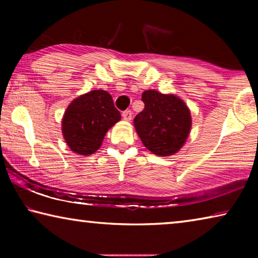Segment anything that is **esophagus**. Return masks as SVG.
<instances>
[{
    "mask_svg": "<svg viewBox=\"0 0 258 258\" xmlns=\"http://www.w3.org/2000/svg\"><path fill=\"white\" fill-rule=\"evenodd\" d=\"M132 111L131 110H125L123 111V113H121V116H123V119L126 120V121H130L131 119H132Z\"/></svg>",
    "mask_w": 258,
    "mask_h": 258,
    "instance_id": "34e87169",
    "label": "esophagus"
}]
</instances>
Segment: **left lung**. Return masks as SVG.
<instances>
[{
  "instance_id": "obj_1",
  "label": "left lung",
  "mask_w": 258,
  "mask_h": 258,
  "mask_svg": "<svg viewBox=\"0 0 258 258\" xmlns=\"http://www.w3.org/2000/svg\"><path fill=\"white\" fill-rule=\"evenodd\" d=\"M145 109L134 118L137 133L147 149L158 156H171L181 149L191 128L186 104L173 94L155 90L142 93Z\"/></svg>"
}]
</instances>
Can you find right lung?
Segmentation results:
<instances>
[{
  "label": "right lung",
  "instance_id": "obj_1",
  "mask_svg": "<svg viewBox=\"0 0 258 258\" xmlns=\"http://www.w3.org/2000/svg\"><path fill=\"white\" fill-rule=\"evenodd\" d=\"M120 119L107 91L94 90L69 104L62 119V133L68 147L82 156L92 155L104 135Z\"/></svg>",
  "mask_w": 258,
  "mask_h": 258
}]
</instances>
